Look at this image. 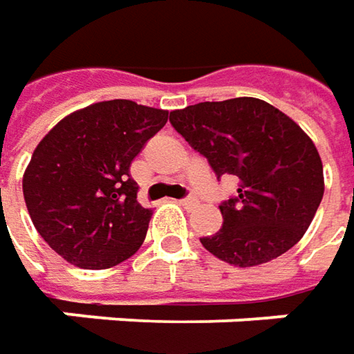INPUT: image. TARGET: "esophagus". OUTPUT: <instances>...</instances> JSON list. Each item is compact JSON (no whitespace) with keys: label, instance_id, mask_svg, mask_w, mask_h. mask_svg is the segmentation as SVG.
Returning <instances> with one entry per match:
<instances>
[{"label":"esophagus","instance_id":"esophagus-1","mask_svg":"<svg viewBox=\"0 0 354 354\" xmlns=\"http://www.w3.org/2000/svg\"><path fill=\"white\" fill-rule=\"evenodd\" d=\"M180 203L184 205V207H196L198 205V198H194V196H188V198H182Z\"/></svg>","mask_w":354,"mask_h":354}]
</instances>
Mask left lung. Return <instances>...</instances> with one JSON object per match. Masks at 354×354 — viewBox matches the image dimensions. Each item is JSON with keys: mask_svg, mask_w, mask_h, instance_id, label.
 I'll use <instances>...</instances> for the list:
<instances>
[{"mask_svg": "<svg viewBox=\"0 0 354 354\" xmlns=\"http://www.w3.org/2000/svg\"><path fill=\"white\" fill-rule=\"evenodd\" d=\"M170 123L207 158L217 180L237 176V196L219 205L223 227L201 237L217 259L257 266L290 250L323 198V165L311 139L257 97L203 102L170 111Z\"/></svg>", "mask_w": 354, "mask_h": 354, "instance_id": "left-lung-1", "label": "left lung"}]
</instances>
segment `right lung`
Here are the masks:
<instances>
[{"mask_svg":"<svg viewBox=\"0 0 354 354\" xmlns=\"http://www.w3.org/2000/svg\"><path fill=\"white\" fill-rule=\"evenodd\" d=\"M168 111L111 100L64 117L35 149L23 196L39 235L64 261L111 268L142 245L153 212L137 201L131 162Z\"/></svg>","mask_w":354,"mask_h":354,"instance_id":"obj_1","label":"right lung"}]
</instances>
